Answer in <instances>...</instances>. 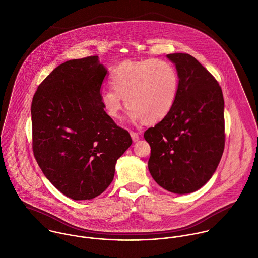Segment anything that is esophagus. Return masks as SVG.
Listing matches in <instances>:
<instances>
[{
	"label": "esophagus",
	"instance_id": "1",
	"mask_svg": "<svg viewBox=\"0 0 258 258\" xmlns=\"http://www.w3.org/2000/svg\"><path fill=\"white\" fill-rule=\"evenodd\" d=\"M130 135H131V138H132V140H133L134 142H136V141L139 140V134H138V133H136V132H134V131H130Z\"/></svg>",
	"mask_w": 258,
	"mask_h": 258
}]
</instances>
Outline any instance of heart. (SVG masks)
I'll use <instances>...</instances> for the list:
<instances>
[{
    "label": "heart",
    "mask_w": 258,
    "mask_h": 258,
    "mask_svg": "<svg viewBox=\"0 0 258 258\" xmlns=\"http://www.w3.org/2000/svg\"><path fill=\"white\" fill-rule=\"evenodd\" d=\"M112 88L101 91L100 100L112 119L120 117L124 100L132 120L156 123L172 110L179 90V75L168 60H126L110 76Z\"/></svg>",
    "instance_id": "heart-1"
}]
</instances>
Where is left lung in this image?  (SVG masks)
<instances>
[{
    "label": "left lung",
    "mask_w": 258,
    "mask_h": 258,
    "mask_svg": "<svg viewBox=\"0 0 258 258\" xmlns=\"http://www.w3.org/2000/svg\"><path fill=\"white\" fill-rule=\"evenodd\" d=\"M179 75L172 110L144 138L148 168L156 183L179 195L198 190L216 172L224 149V101L221 86L194 56L171 53Z\"/></svg>",
    "instance_id": "1"
}]
</instances>
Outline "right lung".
I'll use <instances>...</instances> for the list:
<instances>
[{"instance_id": "obj_1", "label": "right lung", "mask_w": 258, "mask_h": 258, "mask_svg": "<svg viewBox=\"0 0 258 258\" xmlns=\"http://www.w3.org/2000/svg\"><path fill=\"white\" fill-rule=\"evenodd\" d=\"M107 70L97 55L61 63L39 84L32 101L33 151L46 179L64 196L91 200L114 178L131 146L100 100Z\"/></svg>"}]
</instances>
